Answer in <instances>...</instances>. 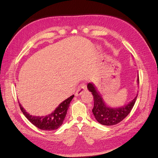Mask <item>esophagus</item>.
<instances>
[{"label": "esophagus", "mask_w": 158, "mask_h": 158, "mask_svg": "<svg viewBox=\"0 0 158 158\" xmlns=\"http://www.w3.org/2000/svg\"><path fill=\"white\" fill-rule=\"evenodd\" d=\"M87 89V86L86 85H85V84H81L79 87L77 89V91H76V93H75V95L76 96H79V95H82L85 90H86Z\"/></svg>", "instance_id": "1"}]
</instances>
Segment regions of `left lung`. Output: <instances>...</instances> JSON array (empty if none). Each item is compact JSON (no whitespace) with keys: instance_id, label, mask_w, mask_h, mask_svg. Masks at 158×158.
<instances>
[{"instance_id":"1","label":"left lung","mask_w":158,"mask_h":158,"mask_svg":"<svg viewBox=\"0 0 158 158\" xmlns=\"http://www.w3.org/2000/svg\"><path fill=\"white\" fill-rule=\"evenodd\" d=\"M137 83L139 84L138 75ZM87 88L94 95V106L92 112L95 118L98 123L106 126L114 125L122 121L131 111L138 96L137 94L135 98L125 106L119 107H111L104 102L101 95L99 94L93 83H88Z\"/></svg>"}]
</instances>
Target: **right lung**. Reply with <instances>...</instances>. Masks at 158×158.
Listing matches in <instances>:
<instances>
[{
  "mask_svg": "<svg viewBox=\"0 0 158 158\" xmlns=\"http://www.w3.org/2000/svg\"><path fill=\"white\" fill-rule=\"evenodd\" d=\"M74 97V95H73L69 98L66 99L64 101L59 105L58 107L55 108L53 111L45 116H35L30 114L22 107L20 102H18L23 114L33 125L44 131H54L63 125L66 113H67L70 103Z\"/></svg>",
  "mask_w": 158,
  "mask_h": 158,
  "instance_id": "obj_1",
  "label": "right lung"
}]
</instances>
